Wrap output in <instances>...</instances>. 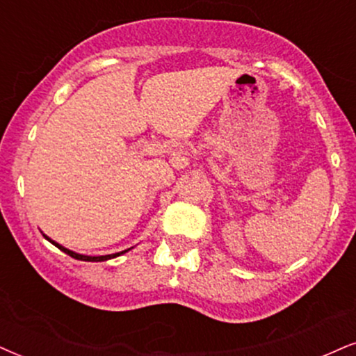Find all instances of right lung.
Returning <instances> with one entry per match:
<instances>
[{"instance_id": "1", "label": "right lung", "mask_w": 356, "mask_h": 356, "mask_svg": "<svg viewBox=\"0 0 356 356\" xmlns=\"http://www.w3.org/2000/svg\"><path fill=\"white\" fill-rule=\"evenodd\" d=\"M44 238H46L47 241H51L54 246H57V248L60 250V251H64L65 254H69V256H72V258H75V259H80V261H106V259L116 258V256L123 254V253H126V251H128V250H124V251H121V253H115V254H105V256H87V254H79V253H75V251H70V250L64 248V246H62V245H58V243H56V241H54V240H51V238H49L47 235H44Z\"/></svg>"}]
</instances>
